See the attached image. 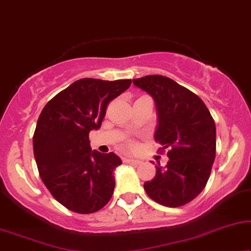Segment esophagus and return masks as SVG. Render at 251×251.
Here are the masks:
<instances>
[{
    "instance_id": "34e87169",
    "label": "esophagus",
    "mask_w": 251,
    "mask_h": 251,
    "mask_svg": "<svg viewBox=\"0 0 251 251\" xmlns=\"http://www.w3.org/2000/svg\"><path fill=\"white\" fill-rule=\"evenodd\" d=\"M124 160H125L126 163H128V164H140V163H141V160L132 158V157H126V158H124Z\"/></svg>"
}]
</instances>
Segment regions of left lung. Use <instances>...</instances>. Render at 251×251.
<instances>
[{
	"label": "left lung",
	"mask_w": 251,
	"mask_h": 251,
	"mask_svg": "<svg viewBox=\"0 0 251 251\" xmlns=\"http://www.w3.org/2000/svg\"><path fill=\"white\" fill-rule=\"evenodd\" d=\"M133 83L155 101V141L168 149L169 162L156 165V176L145 182L148 196L176 208L193 201L204 189L216 157V125L198 95L175 80L146 75Z\"/></svg>",
	"instance_id": "left-lung-1"
}]
</instances>
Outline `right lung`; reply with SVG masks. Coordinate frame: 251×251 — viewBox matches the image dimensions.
Returning a JSON list of instances; mask_svg holds the SVG:
<instances>
[{"mask_svg": "<svg viewBox=\"0 0 251 251\" xmlns=\"http://www.w3.org/2000/svg\"><path fill=\"white\" fill-rule=\"evenodd\" d=\"M132 80H76L47 103L33 135V149L43 183L71 211L102 209L115 189L116 153L92 150L89 132L101 127L106 106Z\"/></svg>", "mask_w": 251, "mask_h": 251, "instance_id": "add662e5", "label": "right lung"}]
</instances>
